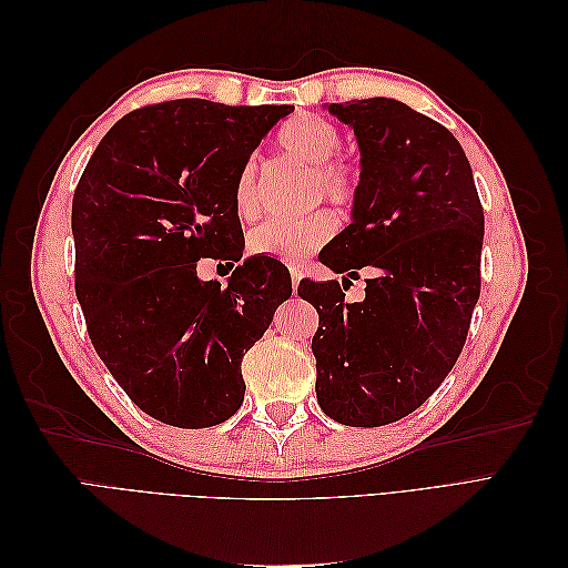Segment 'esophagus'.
<instances>
[{"label": "esophagus", "instance_id": "obj_1", "mask_svg": "<svg viewBox=\"0 0 568 568\" xmlns=\"http://www.w3.org/2000/svg\"><path fill=\"white\" fill-rule=\"evenodd\" d=\"M288 272H291V286H294V294H296L298 282L303 280V270H301V267H296V265H291V267H288Z\"/></svg>", "mask_w": 568, "mask_h": 568}]
</instances>
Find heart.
<instances>
[{
  "label": "heart",
  "mask_w": 568,
  "mask_h": 568,
  "mask_svg": "<svg viewBox=\"0 0 568 568\" xmlns=\"http://www.w3.org/2000/svg\"><path fill=\"white\" fill-rule=\"evenodd\" d=\"M280 149L288 159L311 168L307 170V192L317 201L324 199L338 209L355 199L357 170L346 159L336 156L341 132L326 118L301 113L291 118L277 136ZM234 203L242 215L255 205V165L246 163L236 175ZM336 222L326 211H315L303 217H270L255 225L248 234V251L267 255L282 263H301L329 242Z\"/></svg>",
  "instance_id": "heart-1"
}]
</instances>
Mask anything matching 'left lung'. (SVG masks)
I'll list each match as a JSON object with an SVG mask.
<instances>
[{"label":"left lung","mask_w":568,"mask_h":568,"mask_svg":"<svg viewBox=\"0 0 568 568\" xmlns=\"http://www.w3.org/2000/svg\"><path fill=\"white\" fill-rule=\"evenodd\" d=\"M355 134L359 182L351 225L320 263L355 277L365 301L346 303L336 280L301 282L317 307V403L346 426H384L426 403L467 341L480 294L484 209L471 165L450 130L398 99L326 104Z\"/></svg>","instance_id":"left-lung-1"}]
</instances>
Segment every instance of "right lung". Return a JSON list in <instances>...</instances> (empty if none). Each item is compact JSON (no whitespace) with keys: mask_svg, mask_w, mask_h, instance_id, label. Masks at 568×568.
Listing matches in <instances>:
<instances>
[{"mask_svg":"<svg viewBox=\"0 0 568 568\" xmlns=\"http://www.w3.org/2000/svg\"><path fill=\"white\" fill-rule=\"evenodd\" d=\"M291 106L175 99L106 132L73 196L75 294L97 355L149 417L227 422L244 403L242 359L291 296L286 267L251 255L227 287L201 256L244 255L234 184Z\"/></svg>","mask_w":568,"mask_h":568,"instance_id":"obj_1","label":"right lung"}]
</instances>
